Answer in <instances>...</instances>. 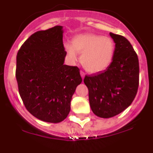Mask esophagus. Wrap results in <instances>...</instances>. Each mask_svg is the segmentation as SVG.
Listing matches in <instances>:
<instances>
[{"label": "esophagus", "instance_id": "esophagus-1", "mask_svg": "<svg viewBox=\"0 0 153 153\" xmlns=\"http://www.w3.org/2000/svg\"><path fill=\"white\" fill-rule=\"evenodd\" d=\"M80 75H81V77H82V79H83L85 76V73L83 72V71H82V70H80Z\"/></svg>", "mask_w": 153, "mask_h": 153}]
</instances>
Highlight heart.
Segmentation results:
<instances>
[{"mask_svg":"<svg viewBox=\"0 0 153 153\" xmlns=\"http://www.w3.org/2000/svg\"><path fill=\"white\" fill-rule=\"evenodd\" d=\"M65 49L70 60H77V53H82L80 62L90 73L106 70L113 59L115 43L109 36L93 33L79 34L73 39L72 45L67 44Z\"/></svg>","mask_w":153,"mask_h":153,"instance_id":"b5f03b06","label":"heart"}]
</instances>
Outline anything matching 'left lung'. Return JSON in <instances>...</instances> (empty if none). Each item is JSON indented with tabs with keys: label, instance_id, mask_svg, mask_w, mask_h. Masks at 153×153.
I'll return each instance as SVG.
<instances>
[{
	"label": "left lung",
	"instance_id": "1",
	"mask_svg": "<svg viewBox=\"0 0 153 153\" xmlns=\"http://www.w3.org/2000/svg\"><path fill=\"white\" fill-rule=\"evenodd\" d=\"M109 34L116 44L111 63L103 71L86 75L83 79L92 111L101 118L115 117L130 106L140 79L139 59L129 40L121 35Z\"/></svg>",
	"mask_w": 153,
	"mask_h": 153
}]
</instances>
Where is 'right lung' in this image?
<instances>
[{
  "mask_svg": "<svg viewBox=\"0 0 153 153\" xmlns=\"http://www.w3.org/2000/svg\"><path fill=\"white\" fill-rule=\"evenodd\" d=\"M66 55L62 26L36 31L17 52L20 96L28 112L44 122L67 118L72 96L82 82L77 67L63 64Z\"/></svg>",
  "mask_w": 153,
  "mask_h": 153,
  "instance_id": "1",
  "label": "right lung"
}]
</instances>
